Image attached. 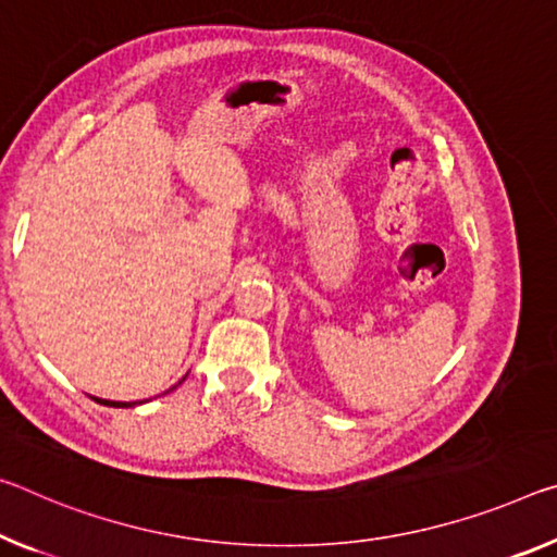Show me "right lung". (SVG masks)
Instances as JSON below:
<instances>
[{"instance_id": "obj_1", "label": "right lung", "mask_w": 557, "mask_h": 557, "mask_svg": "<svg viewBox=\"0 0 557 557\" xmlns=\"http://www.w3.org/2000/svg\"><path fill=\"white\" fill-rule=\"evenodd\" d=\"M183 379H185V376H183ZM183 379H181V382H183ZM181 382H178V384H181ZM178 384H175V386H178ZM175 386H173V389H175ZM111 404H113V406H121V409H123V406H134V401H111Z\"/></svg>"}]
</instances>
